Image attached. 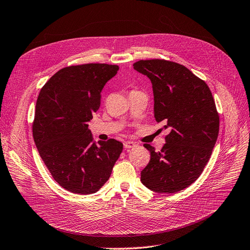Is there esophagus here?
I'll return each mask as SVG.
<instances>
[{"mask_svg": "<svg viewBox=\"0 0 250 250\" xmlns=\"http://www.w3.org/2000/svg\"><path fill=\"white\" fill-rule=\"evenodd\" d=\"M136 146H137V144H136L135 142H133V141H125V142L124 143L125 148H133V147H135Z\"/></svg>", "mask_w": 250, "mask_h": 250, "instance_id": "1", "label": "esophagus"}]
</instances>
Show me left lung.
<instances>
[{
  "label": "left lung",
  "instance_id": "8db88e82",
  "mask_svg": "<svg viewBox=\"0 0 250 250\" xmlns=\"http://www.w3.org/2000/svg\"><path fill=\"white\" fill-rule=\"evenodd\" d=\"M146 76L154 92V114L170 133L160 151L149 144L150 160L141 182L158 193L189 187L203 172L219 133V115L210 88L179 63L152 59L133 64Z\"/></svg>",
  "mask_w": 250,
  "mask_h": 250
}]
</instances>
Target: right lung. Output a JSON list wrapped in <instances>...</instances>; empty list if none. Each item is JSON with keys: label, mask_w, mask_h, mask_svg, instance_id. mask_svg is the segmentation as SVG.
Instances as JSON below:
<instances>
[{"label": "right lung", "mask_w": 250, "mask_h": 250, "mask_svg": "<svg viewBox=\"0 0 250 250\" xmlns=\"http://www.w3.org/2000/svg\"><path fill=\"white\" fill-rule=\"evenodd\" d=\"M119 67L89 63L62 68L39 92L33 138L54 180L76 194H92L106 183L123 151L115 139L92 141L88 123L101 92Z\"/></svg>", "instance_id": "add662e5"}]
</instances>
